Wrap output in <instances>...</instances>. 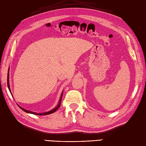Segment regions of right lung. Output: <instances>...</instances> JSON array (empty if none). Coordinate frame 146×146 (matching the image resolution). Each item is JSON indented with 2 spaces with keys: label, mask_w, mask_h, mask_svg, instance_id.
<instances>
[{
  "label": "right lung",
  "mask_w": 146,
  "mask_h": 146,
  "mask_svg": "<svg viewBox=\"0 0 146 146\" xmlns=\"http://www.w3.org/2000/svg\"><path fill=\"white\" fill-rule=\"evenodd\" d=\"M9 71H8V73H7V86H8V88H9V91H10L11 94V95H12V93H11V88H10V86H9ZM63 92H62L61 95V97H60V101H59V103H58L57 106L56 107L54 108H53V109H52L51 110L49 111H47V112H44V113H36V112H34V111H31L27 110H26V109H24V108L21 107L19 106V105H17L19 106V108H21V110H23L24 111H25V112H26V113H32V114H34V115H49V114H51V113H54V111H56V110L58 109V108H59V107H60L61 102V100H62V96H63Z\"/></svg>",
  "instance_id": "right-lung-1"
}]
</instances>
